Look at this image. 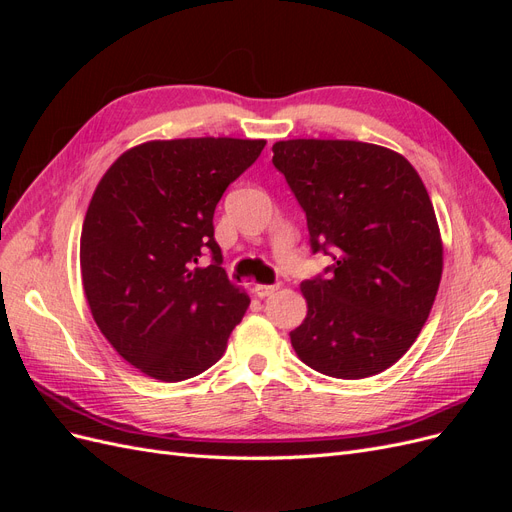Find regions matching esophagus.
<instances>
[{
  "label": "esophagus",
  "instance_id": "esophagus-1",
  "mask_svg": "<svg viewBox=\"0 0 512 512\" xmlns=\"http://www.w3.org/2000/svg\"><path fill=\"white\" fill-rule=\"evenodd\" d=\"M277 288H280V284H256L254 286V292H256V297H269V294H273Z\"/></svg>",
  "mask_w": 512,
  "mask_h": 512
}]
</instances>
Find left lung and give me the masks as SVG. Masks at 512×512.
<instances>
[{
	"instance_id": "8db88e82",
	"label": "left lung",
	"mask_w": 512,
	"mask_h": 512,
	"mask_svg": "<svg viewBox=\"0 0 512 512\" xmlns=\"http://www.w3.org/2000/svg\"><path fill=\"white\" fill-rule=\"evenodd\" d=\"M305 211L314 252L335 265L307 280V316L290 331L299 359L359 380L408 352L436 301L444 247L423 179L401 153L361 141L292 138L273 145Z\"/></svg>"
}]
</instances>
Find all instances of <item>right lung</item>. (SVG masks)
Returning <instances> with one entry per match:
<instances>
[{"label": "right lung", "instance_id": "right-lung-1", "mask_svg": "<svg viewBox=\"0 0 512 512\" xmlns=\"http://www.w3.org/2000/svg\"><path fill=\"white\" fill-rule=\"evenodd\" d=\"M265 145L228 136L147 141L123 151L96 185L81 232L85 299L108 344L145 376L203 374L250 307L220 267L213 213ZM207 249L214 262L200 268Z\"/></svg>", "mask_w": 512, "mask_h": 512}]
</instances>
